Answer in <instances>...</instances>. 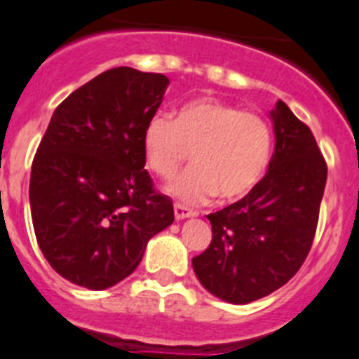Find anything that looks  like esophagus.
I'll return each mask as SVG.
<instances>
[{
  "label": "esophagus",
  "mask_w": 359,
  "mask_h": 359,
  "mask_svg": "<svg viewBox=\"0 0 359 359\" xmlns=\"http://www.w3.org/2000/svg\"><path fill=\"white\" fill-rule=\"evenodd\" d=\"M173 210H175V219H177V221H182V219H188V217L195 215V213L191 212L189 208L182 206V204H179V203H175Z\"/></svg>",
  "instance_id": "34e87169"
}]
</instances>
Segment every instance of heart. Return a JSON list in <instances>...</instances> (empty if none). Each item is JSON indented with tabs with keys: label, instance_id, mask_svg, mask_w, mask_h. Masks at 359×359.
Returning <instances> with one entry per match:
<instances>
[{
	"label": "heart",
	"instance_id": "obj_1",
	"mask_svg": "<svg viewBox=\"0 0 359 359\" xmlns=\"http://www.w3.org/2000/svg\"><path fill=\"white\" fill-rule=\"evenodd\" d=\"M189 151L194 168L175 179L168 191L189 206L217 194L236 201L263 179L272 153V131L261 114L213 98L180 105L175 118L156 113L147 120L142 153L153 173L170 179L188 161Z\"/></svg>",
	"mask_w": 359,
	"mask_h": 359
}]
</instances>
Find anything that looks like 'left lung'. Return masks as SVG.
<instances>
[{"instance_id":"left-lung-1","label":"left lung","mask_w":359,"mask_h":359,"mask_svg":"<svg viewBox=\"0 0 359 359\" xmlns=\"http://www.w3.org/2000/svg\"><path fill=\"white\" fill-rule=\"evenodd\" d=\"M276 149L248 195L210 213L212 243L194 257L210 294L246 305L287 285L305 263L318 228L327 162L306 123L277 102L270 113Z\"/></svg>"}]
</instances>
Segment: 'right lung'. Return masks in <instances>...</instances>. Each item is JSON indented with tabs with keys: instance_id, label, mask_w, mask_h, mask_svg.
<instances>
[{
	"instance_id": "obj_1",
	"label": "right lung",
	"mask_w": 359,
	"mask_h": 359,
	"mask_svg": "<svg viewBox=\"0 0 359 359\" xmlns=\"http://www.w3.org/2000/svg\"><path fill=\"white\" fill-rule=\"evenodd\" d=\"M170 80L114 67L56 107L32 161V224L41 254L67 281L105 290L135 272L147 241L173 222L153 188L142 131Z\"/></svg>"
}]
</instances>
